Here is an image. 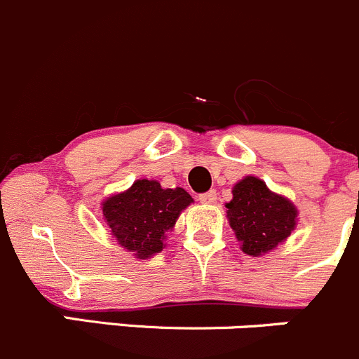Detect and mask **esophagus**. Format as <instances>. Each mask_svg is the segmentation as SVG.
Masks as SVG:
<instances>
[{"label": "esophagus", "instance_id": "1", "mask_svg": "<svg viewBox=\"0 0 359 359\" xmlns=\"http://www.w3.org/2000/svg\"><path fill=\"white\" fill-rule=\"evenodd\" d=\"M200 201L205 203V205H212V203L217 201V193L215 191H208V193L200 194Z\"/></svg>", "mask_w": 359, "mask_h": 359}]
</instances>
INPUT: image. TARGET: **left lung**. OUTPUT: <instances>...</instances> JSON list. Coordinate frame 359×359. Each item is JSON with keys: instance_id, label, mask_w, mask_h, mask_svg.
Returning <instances> with one entry per match:
<instances>
[{"instance_id": "1", "label": "left lung", "mask_w": 359, "mask_h": 359, "mask_svg": "<svg viewBox=\"0 0 359 359\" xmlns=\"http://www.w3.org/2000/svg\"><path fill=\"white\" fill-rule=\"evenodd\" d=\"M227 220L241 250L260 257L283 243L297 226L295 205L288 198L273 193L257 177H245L233 187V200L226 203Z\"/></svg>"}]
</instances>
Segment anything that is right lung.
Instances as JSON below:
<instances>
[{
  "mask_svg": "<svg viewBox=\"0 0 359 359\" xmlns=\"http://www.w3.org/2000/svg\"><path fill=\"white\" fill-rule=\"evenodd\" d=\"M194 200L182 187L163 189L156 180L140 179L102 203L112 236L137 259H149L165 248V234Z\"/></svg>",
  "mask_w": 359,
  "mask_h": 359,
  "instance_id": "obj_1",
  "label": "right lung"
}]
</instances>
